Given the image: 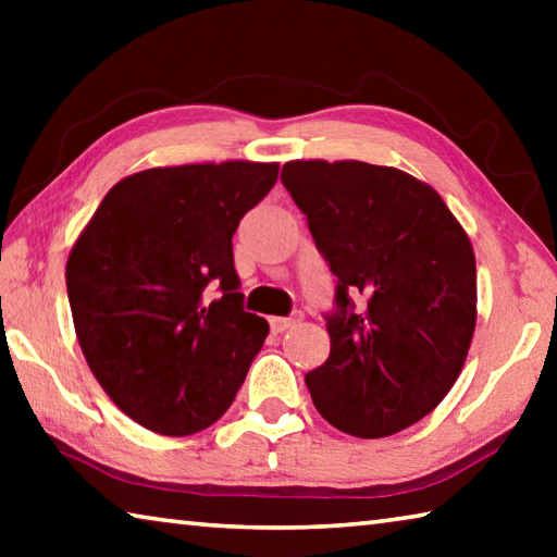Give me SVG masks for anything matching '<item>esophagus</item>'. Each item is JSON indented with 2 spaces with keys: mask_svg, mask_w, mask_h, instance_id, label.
<instances>
[{
  "mask_svg": "<svg viewBox=\"0 0 557 557\" xmlns=\"http://www.w3.org/2000/svg\"><path fill=\"white\" fill-rule=\"evenodd\" d=\"M299 314L297 317H272L270 319V329L275 334H282V332H287V329H292L295 324H299Z\"/></svg>",
  "mask_w": 557,
  "mask_h": 557,
  "instance_id": "esophagus-1",
  "label": "esophagus"
}]
</instances>
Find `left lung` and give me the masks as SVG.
<instances>
[{"label": "left lung", "mask_w": 557, "mask_h": 557, "mask_svg": "<svg viewBox=\"0 0 557 557\" xmlns=\"http://www.w3.org/2000/svg\"><path fill=\"white\" fill-rule=\"evenodd\" d=\"M285 184L338 280L332 351L307 373L322 418L388 437L445 400L476 326V260L430 184L356 159H292Z\"/></svg>", "instance_id": "obj_1"}]
</instances>
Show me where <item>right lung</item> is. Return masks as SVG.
<instances>
[{
	"mask_svg": "<svg viewBox=\"0 0 557 557\" xmlns=\"http://www.w3.org/2000/svg\"><path fill=\"white\" fill-rule=\"evenodd\" d=\"M277 172L245 159L135 172L73 243L65 287L81 351L108 398L157 435L213 425L265 342V319L240 307L231 240Z\"/></svg>",
	"mask_w": 557,
	"mask_h": 557,
	"instance_id": "add662e5",
	"label": "right lung"
}]
</instances>
